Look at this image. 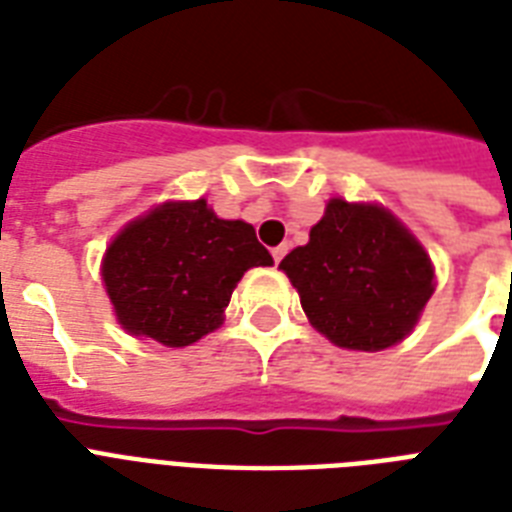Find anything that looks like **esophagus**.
<instances>
[{"label": "esophagus", "instance_id": "1", "mask_svg": "<svg viewBox=\"0 0 512 512\" xmlns=\"http://www.w3.org/2000/svg\"><path fill=\"white\" fill-rule=\"evenodd\" d=\"M287 252H289L287 244H281V247L273 249V260H276V263H281V260H284V255H287Z\"/></svg>", "mask_w": 512, "mask_h": 512}]
</instances>
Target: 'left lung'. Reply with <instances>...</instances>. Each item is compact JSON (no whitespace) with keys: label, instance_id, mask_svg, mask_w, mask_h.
Masks as SVG:
<instances>
[{"label":"left lung","instance_id":"8db88e82","mask_svg":"<svg viewBox=\"0 0 512 512\" xmlns=\"http://www.w3.org/2000/svg\"><path fill=\"white\" fill-rule=\"evenodd\" d=\"M279 268L321 335L369 353L404 340L436 289L428 252L398 217L345 199H329L308 244Z\"/></svg>","mask_w":512,"mask_h":512}]
</instances>
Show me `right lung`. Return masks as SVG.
Masks as SVG:
<instances>
[{
	"instance_id": "right-lung-1",
	"label": "right lung",
	"mask_w": 512,
	"mask_h": 512,
	"mask_svg": "<svg viewBox=\"0 0 512 512\" xmlns=\"http://www.w3.org/2000/svg\"><path fill=\"white\" fill-rule=\"evenodd\" d=\"M273 265L255 228L207 201H167L124 225L103 257V284L130 335L185 348L215 332L241 276Z\"/></svg>"
}]
</instances>
